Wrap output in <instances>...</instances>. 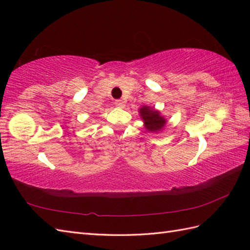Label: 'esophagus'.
Returning a JSON list of instances; mask_svg holds the SVG:
<instances>
[{
    "instance_id": "1",
    "label": "esophagus",
    "mask_w": 250,
    "mask_h": 250,
    "mask_svg": "<svg viewBox=\"0 0 250 250\" xmlns=\"http://www.w3.org/2000/svg\"><path fill=\"white\" fill-rule=\"evenodd\" d=\"M115 105L117 107H125V101L124 100H116Z\"/></svg>"
}]
</instances>
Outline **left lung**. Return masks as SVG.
Returning a JSON list of instances; mask_svg holds the SVG:
<instances>
[{
    "label": "left lung",
    "mask_w": 250,
    "mask_h": 250,
    "mask_svg": "<svg viewBox=\"0 0 250 250\" xmlns=\"http://www.w3.org/2000/svg\"><path fill=\"white\" fill-rule=\"evenodd\" d=\"M140 113L143 120L145 122V128L148 131L158 132L166 125V119L162 116H160L159 111L148 107V106H143L140 109Z\"/></svg>",
    "instance_id": "obj_1"
}]
</instances>
